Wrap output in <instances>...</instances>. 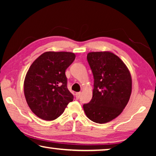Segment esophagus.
I'll return each instance as SVG.
<instances>
[{"instance_id":"34e87169","label":"esophagus","mask_w":156,"mask_h":156,"mask_svg":"<svg viewBox=\"0 0 156 156\" xmlns=\"http://www.w3.org/2000/svg\"><path fill=\"white\" fill-rule=\"evenodd\" d=\"M80 95H81V92H76V94H75L76 99H79V98L80 97Z\"/></svg>"}]
</instances>
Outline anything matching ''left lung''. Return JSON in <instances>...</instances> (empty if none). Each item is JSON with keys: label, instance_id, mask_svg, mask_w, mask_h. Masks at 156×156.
<instances>
[{"label": "left lung", "instance_id": "left-lung-1", "mask_svg": "<svg viewBox=\"0 0 156 156\" xmlns=\"http://www.w3.org/2000/svg\"><path fill=\"white\" fill-rule=\"evenodd\" d=\"M87 57L94 82L92 99L83 105L84 111L94 122H109L121 114L129 101L131 73L123 62L108 51L89 52Z\"/></svg>", "mask_w": 156, "mask_h": 156}]
</instances>
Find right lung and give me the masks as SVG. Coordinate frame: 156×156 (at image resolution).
<instances>
[{"instance_id":"1","label":"right lung","mask_w":156,"mask_h":156,"mask_svg":"<svg viewBox=\"0 0 156 156\" xmlns=\"http://www.w3.org/2000/svg\"><path fill=\"white\" fill-rule=\"evenodd\" d=\"M75 57L69 52H46L30 67L24 81V94L27 105L37 117L55 120L73 101L65 71Z\"/></svg>"}]
</instances>
